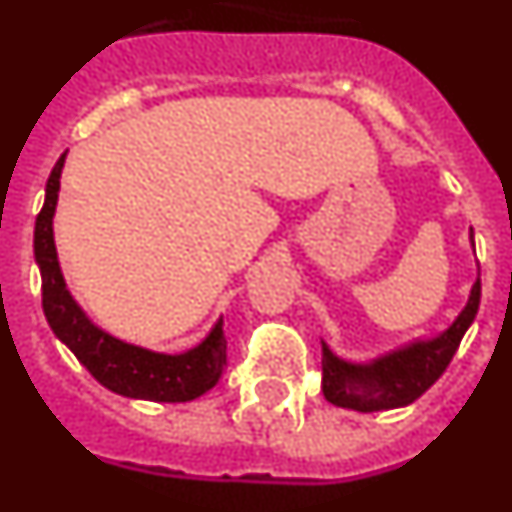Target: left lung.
<instances>
[{
  "instance_id": "left-lung-1",
  "label": "left lung",
  "mask_w": 512,
  "mask_h": 512,
  "mask_svg": "<svg viewBox=\"0 0 512 512\" xmlns=\"http://www.w3.org/2000/svg\"><path fill=\"white\" fill-rule=\"evenodd\" d=\"M474 246V233H472ZM482 297V284L474 282L469 300L459 318L436 338H420L408 346L395 348L379 359L356 364L336 356L323 341V395L338 408L356 413L405 408L418 400L454 359L461 338L474 323Z\"/></svg>"
}]
</instances>
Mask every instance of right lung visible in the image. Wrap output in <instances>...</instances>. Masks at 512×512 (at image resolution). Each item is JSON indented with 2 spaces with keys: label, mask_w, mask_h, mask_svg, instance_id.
<instances>
[{
  "label": "right lung",
  "mask_w": 512,
  "mask_h": 512,
  "mask_svg": "<svg viewBox=\"0 0 512 512\" xmlns=\"http://www.w3.org/2000/svg\"><path fill=\"white\" fill-rule=\"evenodd\" d=\"M66 153L56 161L48 184L45 202L35 220V264L43 279V312L45 320L61 343L69 346L71 354L87 366L89 374L102 387L122 397L151 402H189L212 390L223 377L225 333L223 318L212 325L205 341L197 343L182 354H161L151 348L135 346L110 336L107 330L94 325L79 302L71 297L66 279L58 264L56 241H53V215L61 189V171Z\"/></svg>",
  "instance_id": "right-lung-1"
}]
</instances>
